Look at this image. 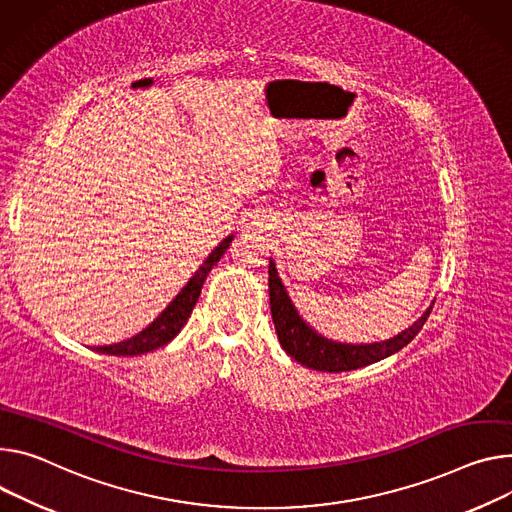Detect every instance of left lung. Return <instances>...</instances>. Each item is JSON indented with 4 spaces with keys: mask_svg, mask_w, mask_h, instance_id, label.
Returning a JSON list of instances; mask_svg holds the SVG:
<instances>
[{
    "mask_svg": "<svg viewBox=\"0 0 512 512\" xmlns=\"http://www.w3.org/2000/svg\"><path fill=\"white\" fill-rule=\"evenodd\" d=\"M269 304H271V318L275 324L277 339L284 351L294 357L298 363L316 369V371H351L365 367L369 363H376L398 353L406 347L418 331L423 329L427 322L431 306L423 312V316L412 322L408 329L398 333L396 337L380 343H367V345H353V343H339L333 339L322 337L316 333L310 324L302 318L298 308L294 306L280 273L275 269V261L269 259Z\"/></svg>",
    "mask_w": 512,
    "mask_h": 512,
    "instance_id": "left-lung-1",
    "label": "left lung"
}]
</instances>
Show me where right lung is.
<instances>
[{"label":"right lung","mask_w":512,"mask_h":512,"mask_svg":"<svg viewBox=\"0 0 512 512\" xmlns=\"http://www.w3.org/2000/svg\"><path fill=\"white\" fill-rule=\"evenodd\" d=\"M232 239H235V235L226 237L218 247H214V251L206 257V261L190 277V282L181 288V292L169 302V306L149 324L147 329H143L141 333L126 339V341L96 347L94 351H100V353H106V355H122V357L124 355H143V353L155 351V349L167 345L169 341H173L179 335V331L183 329V324L188 322V318H190V314H192V310H194V306L200 298L202 286L206 282L210 269L226 253Z\"/></svg>","instance_id":"right-lung-1"}]
</instances>
